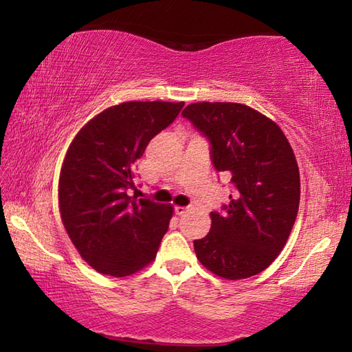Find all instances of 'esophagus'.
Here are the masks:
<instances>
[{
	"label": "esophagus",
	"instance_id": "esophagus-1",
	"mask_svg": "<svg viewBox=\"0 0 352 352\" xmlns=\"http://www.w3.org/2000/svg\"><path fill=\"white\" fill-rule=\"evenodd\" d=\"M174 211H175L177 216H183V214L188 211V208L186 206H175Z\"/></svg>",
	"mask_w": 352,
	"mask_h": 352
}]
</instances>
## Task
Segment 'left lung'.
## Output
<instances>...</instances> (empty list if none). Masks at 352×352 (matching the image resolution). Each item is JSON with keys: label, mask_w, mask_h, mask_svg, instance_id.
<instances>
[{"label": "left lung", "mask_w": 352, "mask_h": 352, "mask_svg": "<svg viewBox=\"0 0 352 352\" xmlns=\"http://www.w3.org/2000/svg\"><path fill=\"white\" fill-rule=\"evenodd\" d=\"M210 142L214 169L234 194L211 212V231L194 241L199 261L226 279L265 270L289 239L300 206V170L272 119L236 102H197L182 113Z\"/></svg>", "instance_id": "8db88e82"}]
</instances>
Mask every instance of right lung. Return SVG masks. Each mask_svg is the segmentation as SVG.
Returning <instances> with one entry per match:
<instances>
[{
  "label": "right lung",
  "mask_w": 352,
  "mask_h": 352,
  "mask_svg": "<svg viewBox=\"0 0 352 352\" xmlns=\"http://www.w3.org/2000/svg\"><path fill=\"white\" fill-rule=\"evenodd\" d=\"M184 102H124L80 129L58 180L62 222L94 270L127 276L157 256L169 228L170 205L130 197L135 163L155 135L169 127Z\"/></svg>",
  "instance_id": "add662e5"
}]
</instances>
